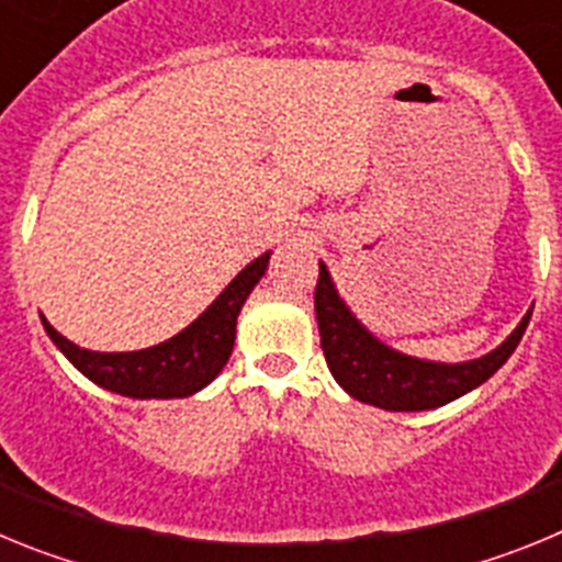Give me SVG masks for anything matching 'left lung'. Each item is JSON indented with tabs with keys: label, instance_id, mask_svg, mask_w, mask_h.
Here are the masks:
<instances>
[{
	"label": "left lung",
	"instance_id": "left-lung-1",
	"mask_svg": "<svg viewBox=\"0 0 562 562\" xmlns=\"http://www.w3.org/2000/svg\"><path fill=\"white\" fill-rule=\"evenodd\" d=\"M315 315L321 329V349L331 376L355 400L385 411H430L479 389L518 349L532 310L526 312L518 329L498 349L470 362H434L400 355L376 340L349 312L331 284L329 270L321 265L315 286Z\"/></svg>",
	"mask_w": 562,
	"mask_h": 562
}]
</instances>
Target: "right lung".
<instances>
[{"mask_svg": "<svg viewBox=\"0 0 562 562\" xmlns=\"http://www.w3.org/2000/svg\"><path fill=\"white\" fill-rule=\"evenodd\" d=\"M270 252L250 261L216 301L171 340L140 351H89L58 335L42 317L49 340L72 366L101 389L132 400H173L205 389L225 369L236 340V317L252 286L261 281Z\"/></svg>", "mask_w": 562, "mask_h": 562, "instance_id": "right-lung-1", "label": "right lung"}]
</instances>
